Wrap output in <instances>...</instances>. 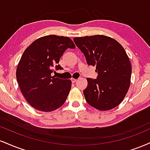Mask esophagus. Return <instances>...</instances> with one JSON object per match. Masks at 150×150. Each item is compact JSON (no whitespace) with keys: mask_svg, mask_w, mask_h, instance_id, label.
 Wrapping results in <instances>:
<instances>
[{"mask_svg":"<svg viewBox=\"0 0 150 150\" xmlns=\"http://www.w3.org/2000/svg\"><path fill=\"white\" fill-rule=\"evenodd\" d=\"M71 81H72V82L73 83H75L77 81V79H74V78H72L71 79Z\"/></svg>","mask_w":150,"mask_h":150,"instance_id":"obj_1","label":"esophagus"}]
</instances>
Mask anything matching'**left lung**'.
<instances>
[{"mask_svg":"<svg viewBox=\"0 0 150 150\" xmlns=\"http://www.w3.org/2000/svg\"><path fill=\"white\" fill-rule=\"evenodd\" d=\"M76 46L85 56L88 65L96 66V79L87 78L83 91L86 102L99 110L117 107L130 86L131 65L125 50L112 38L105 35L74 38Z\"/></svg>","mask_w":150,"mask_h":150,"instance_id":"8db88e82","label":"left lung"}]
</instances>
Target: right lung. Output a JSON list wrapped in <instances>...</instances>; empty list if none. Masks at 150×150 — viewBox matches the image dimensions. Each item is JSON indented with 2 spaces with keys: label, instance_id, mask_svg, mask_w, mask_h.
Returning a JSON list of instances; mask_svg holds the SVG:
<instances>
[{
  "label": "right lung",
  "instance_id": "obj_1",
  "mask_svg": "<svg viewBox=\"0 0 150 150\" xmlns=\"http://www.w3.org/2000/svg\"><path fill=\"white\" fill-rule=\"evenodd\" d=\"M68 48H75L71 39L50 35L36 40L23 53L16 72L17 80L27 102L38 110H55L66 100L71 80L51 74L64 69L59 62Z\"/></svg>",
  "mask_w": 150,
  "mask_h": 150
}]
</instances>
